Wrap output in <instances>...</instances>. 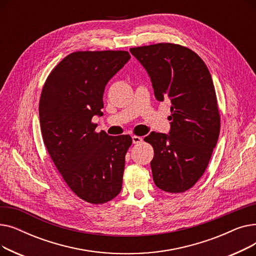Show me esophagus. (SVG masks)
<instances>
[{
  "label": "esophagus",
  "instance_id": "obj_1",
  "mask_svg": "<svg viewBox=\"0 0 256 256\" xmlns=\"http://www.w3.org/2000/svg\"><path fill=\"white\" fill-rule=\"evenodd\" d=\"M132 143L134 144H139V143H141L143 141L142 137H139V136H132Z\"/></svg>",
  "mask_w": 256,
  "mask_h": 256
}]
</instances>
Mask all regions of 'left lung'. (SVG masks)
<instances>
[{
	"mask_svg": "<svg viewBox=\"0 0 256 256\" xmlns=\"http://www.w3.org/2000/svg\"><path fill=\"white\" fill-rule=\"evenodd\" d=\"M148 72L158 100L171 104L169 135L150 132V162L156 186L182 193L204 176L220 132V111L206 64L189 48L156 44L132 48Z\"/></svg>",
	"mask_w": 256,
	"mask_h": 256,
	"instance_id": "left-lung-1",
	"label": "left lung"
}]
</instances>
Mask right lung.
Listing matches in <instances>:
<instances>
[{
	"instance_id": "add662e5",
	"label": "right lung",
	"mask_w": 256,
	"mask_h": 256,
	"mask_svg": "<svg viewBox=\"0 0 256 256\" xmlns=\"http://www.w3.org/2000/svg\"><path fill=\"white\" fill-rule=\"evenodd\" d=\"M126 50H78L48 74L39 100L44 143L70 189L91 204H102L121 191L130 135L96 130L109 80L130 60Z\"/></svg>"
}]
</instances>
